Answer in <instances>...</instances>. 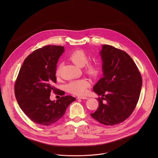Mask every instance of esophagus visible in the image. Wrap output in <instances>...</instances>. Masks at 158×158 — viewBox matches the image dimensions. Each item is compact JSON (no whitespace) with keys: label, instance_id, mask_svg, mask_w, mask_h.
<instances>
[{"label":"esophagus","instance_id":"34e87169","mask_svg":"<svg viewBox=\"0 0 158 158\" xmlns=\"http://www.w3.org/2000/svg\"><path fill=\"white\" fill-rule=\"evenodd\" d=\"M77 99H89L87 97H84V96H82V97H77Z\"/></svg>","mask_w":158,"mask_h":158}]
</instances>
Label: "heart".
Listing matches in <instances>:
<instances>
[{"label":"heart","mask_w":158,"mask_h":158,"mask_svg":"<svg viewBox=\"0 0 158 158\" xmlns=\"http://www.w3.org/2000/svg\"><path fill=\"white\" fill-rule=\"evenodd\" d=\"M69 59L76 65L79 67L84 66V71L89 76L96 77L100 72V65L96 61L88 62V56L87 54L81 49H77L71 52L69 56ZM60 74V65L58 66L56 71L57 76ZM89 86V82L85 79H78L71 81L66 85V88L69 93L77 95L82 96Z\"/></svg>","instance_id":"1"}]
</instances>
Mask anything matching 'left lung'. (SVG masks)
<instances>
[{"label": "left lung", "instance_id": "8db88e82", "mask_svg": "<svg viewBox=\"0 0 158 158\" xmlns=\"http://www.w3.org/2000/svg\"><path fill=\"white\" fill-rule=\"evenodd\" d=\"M102 48L103 77L93 87L94 92L102 98H98L99 107L91 116L102 124L113 126L123 123L132 113L143 81L136 64L125 51L109 45Z\"/></svg>", "mask_w": 158, "mask_h": 158}]
</instances>
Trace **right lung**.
Listing matches in <instances>:
<instances>
[{"instance_id":"right-lung-1","label":"right lung","mask_w":158,"mask_h":158,"mask_svg":"<svg viewBox=\"0 0 158 158\" xmlns=\"http://www.w3.org/2000/svg\"><path fill=\"white\" fill-rule=\"evenodd\" d=\"M64 46H46L36 49L24 60L15 82V96L20 109L33 122L49 126L60 119L69 105L76 100L64 96L51 101V93H56V71ZM59 95L64 94L60 91Z\"/></svg>"}]
</instances>
